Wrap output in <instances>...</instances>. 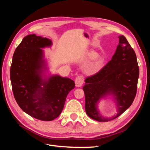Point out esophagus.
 I'll return each instance as SVG.
<instances>
[{"label":"esophagus","mask_w":150,"mask_h":150,"mask_svg":"<svg viewBox=\"0 0 150 150\" xmlns=\"http://www.w3.org/2000/svg\"><path fill=\"white\" fill-rule=\"evenodd\" d=\"M84 77L83 76H78L75 79V84L77 87H81L84 83Z\"/></svg>","instance_id":"obj_1"}]
</instances>
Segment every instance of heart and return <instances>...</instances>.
I'll return each mask as SVG.
<instances>
[{
  "label": "heart",
  "mask_w": 150,
  "mask_h": 150,
  "mask_svg": "<svg viewBox=\"0 0 150 150\" xmlns=\"http://www.w3.org/2000/svg\"><path fill=\"white\" fill-rule=\"evenodd\" d=\"M88 56L92 60L86 67L85 71L89 74H94L101 69L104 62V58L94 51H91L88 53Z\"/></svg>",
  "instance_id": "heart-1"
}]
</instances>
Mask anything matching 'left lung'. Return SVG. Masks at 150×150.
<instances>
[{
    "label": "left lung",
    "mask_w": 150,
    "mask_h": 150,
    "mask_svg": "<svg viewBox=\"0 0 150 150\" xmlns=\"http://www.w3.org/2000/svg\"><path fill=\"white\" fill-rule=\"evenodd\" d=\"M116 52L106 66L96 74L86 78L83 90L85 110L91 118L98 121L114 120L132 104L137 91L139 67L133 49L123 35H120ZM109 93L115 96L117 115L112 119L102 117L97 108L98 101Z\"/></svg>",
    "instance_id": "obj_1"
}]
</instances>
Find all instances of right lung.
<instances>
[{
    "mask_svg": "<svg viewBox=\"0 0 150 150\" xmlns=\"http://www.w3.org/2000/svg\"><path fill=\"white\" fill-rule=\"evenodd\" d=\"M51 40L35 34L27 35L13 53L10 76L13 96L27 114L42 121H52L61 113L74 81L59 76L44 81L43 52ZM43 86V88L41 87Z\"/></svg>",
    "mask_w": 150,
    "mask_h": 150,
    "instance_id": "add662e5",
    "label": "right lung"
}]
</instances>
